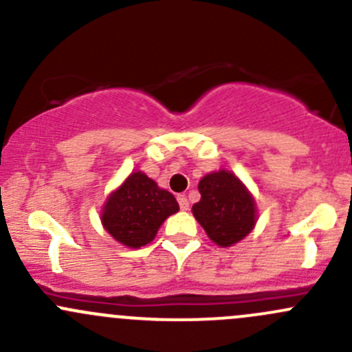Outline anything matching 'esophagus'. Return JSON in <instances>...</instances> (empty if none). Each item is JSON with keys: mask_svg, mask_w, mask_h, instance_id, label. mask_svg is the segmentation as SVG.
Wrapping results in <instances>:
<instances>
[{"mask_svg": "<svg viewBox=\"0 0 352 352\" xmlns=\"http://www.w3.org/2000/svg\"><path fill=\"white\" fill-rule=\"evenodd\" d=\"M177 201H179V206L182 211H187V209H189V201H187L186 196H182V194H180V196H177Z\"/></svg>", "mask_w": 352, "mask_h": 352, "instance_id": "34e87169", "label": "esophagus"}]
</instances>
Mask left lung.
Returning <instances> with one entry per match:
<instances>
[{
	"label": "left lung",
	"instance_id": "obj_1",
	"mask_svg": "<svg viewBox=\"0 0 352 352\" xmlns=\"http://www.w3.org/2000/svg\"><path fill=\"white\" fill-rule=\"evenodd\" d=\"M199 192L201 201L192 206V214L216 245L232 247L254 230L255 201L235 173H208L199 182Z\"/></svg>",
	"mask_w": 352,
	"mask_h": 352
}]
</instances>
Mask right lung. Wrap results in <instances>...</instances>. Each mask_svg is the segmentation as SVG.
Returning <instances> with one entry per match:
<instances>
[{
  "instance_id": "add662e5",
  "label": "right lung",
  "mask_w": 352,
  "mask_h": 352,
  "mask_svg": "<svg viewBox=\"0 0 352 352\" xmlns=\"http://www.w3.org/2000/svg\"><path fill=\"white\" fill-rule=\"evenodd\" d=\"M179 211L172 192L160 189L143 172H134L110 194L102 211V225L119 243L140 248L155 239L168 216Z\"/></svg>"
}]
</instances>
